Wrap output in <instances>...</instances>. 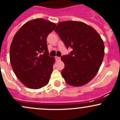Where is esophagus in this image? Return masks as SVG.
Instances as JSON below:
<instances>
[{"mask_svg":"<svg viewBox=\"0 0 120 120\" xmlns=\"http://www.w3.org/2000/svg\"><path fill=\"white\" fill-rule=\"evenodd\" d=\"M55 59H56V61H60V60H61V57H57V56H56Z\"/></svg>","mask_w":120,"mask_h":120,"instance_id":"obj_1","label":"esophagus"}]
</instances>
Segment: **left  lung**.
Segmentation results:
<instances>
[{"mask_svg":"<svg viewBox=\"0 0 120 120\" xmlns=\"http://www.w3.org/2000/svg\"><path fill=\"white\" fill-rule=\"evenodd\" d=\"M54 31L67 49H73L61 57L65 82L73 86L87 83L95 76L104 58V45L99 34L88 25L74 21L59 23Z\"/></svg>","mask_w":120,"mask_h":120,"instance_id":"8db88e82","label":"left lung"}]
</instances>
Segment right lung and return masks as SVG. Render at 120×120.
I'll return each instance as SVG.
<instances>
[{"mask_svg": "<svg viewBox=\"0 0 120 120\" xmlns=\"http://www.w3.org/2000/svg\"><path fill=\"white\" fill-rule=\"evenodd\" d=\"M56 26L37 19L25 23L13 37L11 64L18 79L27 87L38 89L49 83L55 58L49 56L47 38Z\"/></svg>", "mask_w": 120, "mask_h": 120, "instance_id": "1", "label": "right lung"}]
</instances>
